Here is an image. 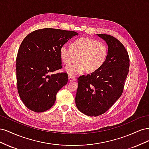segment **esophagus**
I'll return each mask as SVG.
<instances>
[{
	"mask_svg": "<svg viewBox=\"0 0 149 149\" xmlns=\"http://www.w3.org/2000/svg\"><path fill=\"white\" fill-rule=\"evenodd\" d=\"M68 79H69L70 81H75L76 79V78L75 76L70 74L68 76Z\"/></svg>",
	"mask_w": 149,
	"mask_h": 149,
	"instance_id": "esophagus-1",
	"label": "esophagus"
}]
</instances>
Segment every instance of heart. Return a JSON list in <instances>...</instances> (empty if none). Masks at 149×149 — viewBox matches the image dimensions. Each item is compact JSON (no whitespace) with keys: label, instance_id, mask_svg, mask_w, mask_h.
<instances>
[{"label":"heart","instance_id":"b5f03b06","mask_svg":"<svg viewBox=\"0 0 149 149\" xmlns=\"http://www.w3.org/2000/svg\"><path fill=\"white\" fill-rule=\"evenodd\" d=\"M70 47L63 46L60 49L61 61L66 65L75 61L77 63L68 66L66 71L70 75L81 74L86 70L88 73H94L104 64L108 55L105 44L88 38H80L71 43Z\"/></svg>","mask_w":149,"mask_h":149}]
</instances>
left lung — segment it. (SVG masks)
<instances>
[{
    "label": "left lung",
    "mask_w": 149,
    "mask_h": 149,
    "mask_svg": "<svg viewBox=\"0 0 149 149\" xmlns=\"http://www.w3.org/2000/svg\"><path fill=\"white\" fill-rule=\"evenodd\" d=\"M108 46L104 64L96 72L78 79L76 107L88 116H100L109 109L123 92L129 69V56L124 46L109 35L97 34Z\"/></svg>",
    "instance_id": "8db88e82"
}]
</instances>
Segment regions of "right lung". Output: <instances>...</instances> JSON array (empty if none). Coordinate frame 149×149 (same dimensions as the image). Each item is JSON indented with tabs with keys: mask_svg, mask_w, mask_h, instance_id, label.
<instances>
[{
	"mask_svg": "<svg viewBox=\"0 0 149 149\" xmlns=\"http://www.w3.org/2000/svg\"><path fill=\"white\" fill-rule=\"evenodd\" d=\"M78 33L46 28L35 30L22 41L16 59L17 89L25 106L42 112L53 106L58 91L68 83L61 69L60 49Z\"/></svg>",
	"mask_w": 149,
	"mask_h": 149,
	"instance_id": "obj_1",
	"label": "right lung"
}]
</instances>
